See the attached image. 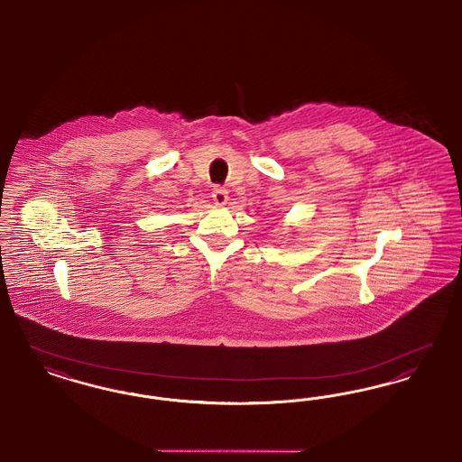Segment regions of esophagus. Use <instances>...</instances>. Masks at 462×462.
Wrapping results in <instances>:
<instances>
[{"label": "esophagus", "mask_w": 462, "mask_h": 462, "mask_svg": "<svg viewBox=\"0 0 462 462\" xmlns=\"http://www.w3.org/2000/svg\"><path fill=\"white\" fill-rule=\"evenodd\" d=\"M213 200L217 206H225L228 202V192L223 187H215L213 189Z\"/></svg>", "instance_id": "1"}]
</instances>
